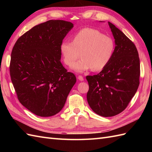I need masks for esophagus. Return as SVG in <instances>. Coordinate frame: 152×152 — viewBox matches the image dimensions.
I'll list each match as a JSON object with an SVG mask.
<instances>
[{"label":"esophagus","instance_id":"obj_1","mask_svg":"<svg viewBox=\"0 0 152 152\" xmlns=\"http://www.w3.org/2000/svg\"><path fill=\"white\" fill-rule=\"evenodd\" d=\"M78 79L80 80V81H83V76H78Z\"/></svg>","mask_w":152,"mask_h":152}]
</instances>
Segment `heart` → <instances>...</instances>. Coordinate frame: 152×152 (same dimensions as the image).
<instances>
[{
    "label": "heart",
    "mask_w": 152,
    "mask_h": 152,
    "mask_svg": "<svg viewBox=\"0 0 152 152\" xmlns=\"http://www.w3.org/2000/svg\"><path fill=\"white\" fill-rule=\"evenodd\" d=\"M114 50L115 43L111 37L91 28H83L74 35L72 42L63 41L60 45L66 65H71L80 53L82 59L71 66L78 72L104 69L110 62Z\"/></svg>",
    "instance_id": "1"
}]
</instances>
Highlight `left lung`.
<instances>
[{
    "label": "left lung",
    "mask_w": 152,
    "mask_h": 152,
    "mask_svg": "<svg viewBox=\"0 0 152 152\" xmlns=\"http://www.w3.org/2000/svg\"><path fill=\"white\" fill-rule=\"evenodd\" d=\"M108 25L115 40L113 57L101 72L86 76L88 104L102 117H112L124 111L140 83V59L136 46L114 24L108 22Z\"/></svg>",
    "instance_id": "1"
}]
</instances>
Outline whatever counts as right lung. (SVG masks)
<instances>
[{
    "label": "right lung",
    "instance_id": "right-lung-1",
    "mask_svg": "<svg viewBox=\"0 0 152 152\" xmlns=\"http://www.w3.org/2000/svg\"><path fill=\"white\" fill-rule=\"evenodd\" d=\"M72 23L49 20L18 38L11 53L10 73L21 104L40 117L59 113L76 82L61 63L60 45Z\"/></svg>",
    "mask_w": 152,
    "mask_h": 152
}]
</instances>
